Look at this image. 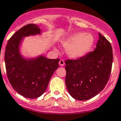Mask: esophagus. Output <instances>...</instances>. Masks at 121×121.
Instances as JSON below:
<instances>
[{
	"label": "esophagus",
	"instance_id": "esophagus-1",
	"mask_svg": "<svg viewBox=\"0 0 121 121\" xmlns=\"http://www.w3.org/2000/svg\"><path fill=\"white\" fill-rule=\"evenodd\" d=\"M59 65H60V66H61V67H62V66H63V65H65V61L63 60H60V61H59Z\"/></svg>",
	"mask_w": 121,
	"mask_h": 121
}]
</instances>
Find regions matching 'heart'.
Returning <instances> with one entry per match:
<instances>
[{"mask_svg": "<svg viewBox=\"0 0 121 121\" xmlns=\"http://www.w3.org/2000/svg\"><path fill=\"white\" fill-rule=\"evenodd\" d=\"M95 39L91 34L77 32L73 34L61 42L63 48L67 49V54L73 59L84 56L93 46Z\"/></svg>", "mask_w": 121, "mask_h": 121, "instance_id": "obj_1", "label": "heart"}]
</instances>
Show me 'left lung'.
<instances>
[{"label":"left lung","instance_id":"obj_1","mask_svg":"<svg viewBox=\"0 0 121 121\" xmlns=\"http://www.w3.org/2000/svg\"><path fill=\"white\" fill-rule=\"evenodd\" d=\"M113 61L111 44L99 33L93 51L77 60L65 61V84L75 99L87 100L101 92L109 79Z\"/></svg>","mask_w":121,"mask_h":121}]
</instances>
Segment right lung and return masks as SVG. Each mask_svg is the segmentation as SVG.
Listing matches in <instances>:
<instances>
[{
    "label": "right lung",
    "instance_id": "add662e5",
    "mask_svg": "<svg viewBox=\"0 0 121 121\" xmlns=\"http://www.w3.org/2000/svg\"><path fill=\"white\" fill-rule=\"evenodd\" d=\"M40 34L38 25H26L12 36L5 47L4 60L9 82L20 95L32 99L39 97L46 91L60 61L58 58L49 59L43 55L27 59L21 54L20 46L24 37Z\"/></svg>",
    "mask_w": 121,
    "mask_h": 121
}]
</instances>
